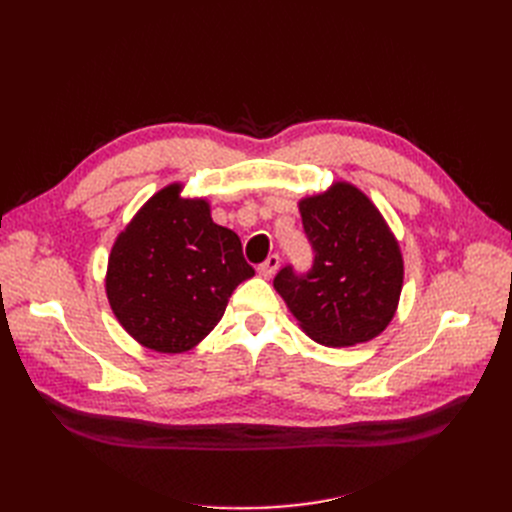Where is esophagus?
<instances>
[{"label":"esophagus","mask_w":512,"mask_h":512,"mask_svg":"<svg viewBox=\"0 0 512 512\" xmlns=\"http://www.w3.org/2000/svg\"><path fill=\"white\" fill-rule=\"evenodd\" d=\"M280 256L277 254H271L265 262H262V265L258 267V273L262 275V277H273L275 273H277V269H280Z\"/></svg>","instance_id":"34e87169"}]
</instances>
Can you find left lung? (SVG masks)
I'll return each instance as SVG.
<instances>
[{"label": "left lung", "instance_id": "obj_1", "mask_svg": "<svg viewBox=\"0 0 512 512\" xmlns=\"http://www.w3.org/2000/svg\"><path fill=\"white\" fill-rule=\"evenodd\" d=\"M314 262L307 273L288 265L275 275L301 329L322 346H354L380 335L395 316L404 258L376 205L350 183L299 203Z\"/></svg>", "mask_w": 512, "mask_h": 512}]
</instances>
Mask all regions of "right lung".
Segmentation results:
<instances>
[{
  "label": "right lung",
  "mask_w": 512,
  "mask_h": 512,
  "mask_svg": "<svg viewBox=\"0 0 512 512\" xmlns=\"http://www.w3.org/2000/svg\"><path fill=\"white\" fill-rule=\"evenodd\" d=\"M254 269L241 239L211 220L203 198L173 183L151 196L117 237L106 271L113 314L138 344L177 354L194 348Z\"/></svg>",
  "instance_id": "1"
}]
</instances>
